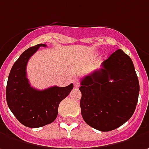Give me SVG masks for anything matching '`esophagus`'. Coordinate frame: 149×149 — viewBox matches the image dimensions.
Returning a JSON list of instances; mask_svg holds the SVG:
<instances>
[{
	"mask_svg": "<svg viewBox=\"0 0 149 149\" xmlns=\"http://www.w3.org/2000/svg\"><path fill=\"white\" fill-rule=\"evenodd\" d=\"M74 86L76 88H78L80 86V82L78 81V80H74Z\"/></svg>",
	"mask_w": 149,
	"mask_h": 149,
	"instance_id": "obj_1",
	"label": "esophagus"
}]
</instances>
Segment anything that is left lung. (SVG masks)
<instances>
[{
	"label": "left lung",
	"instance_id": "left-lung-1",
	"mask_svg": "<svg viewBox=\"0 0 149 149\" xmlns=\"http://www.w3.org/2000/svg\"><path fill=\"white\" fill-rule=\"evenodd\" d=\"M81 113L91 127L111 131L128 121L135 110L139 83L130 58L118 49L105 60L101 68L81 81Z\"/></svg>",
	"mask_w": 149,
	"mask_h": 149
}]
</instances>
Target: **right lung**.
I'll list each match as a JSON object with an SVG mask.
<instances>
[{
	"label": "right lung",
	"mask_w": 149,
	"mask_h": 149,
	"mask_svg": "<svg viewBox=\"0 0 149 149\" xmlns=\"http://www.w3.org/2000/svg\"><path fill=\"white\" fill-rule=\"evenodd\" d=\"M39 44L21 54L10 72L6 85V101L15 118L29 128H39L51 124L58 114V105L69 95L73 84L65 87L52 86L39 91L32 87L26 77L29 59L39 47Z\"/></svg>",
	"instance_id": "1"
}]
</instances>
